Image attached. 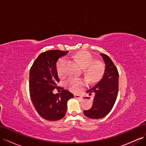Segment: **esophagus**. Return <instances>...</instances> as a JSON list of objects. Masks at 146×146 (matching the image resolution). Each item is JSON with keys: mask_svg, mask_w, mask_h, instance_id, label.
I'll return each mask as SVG.
<instances>
[{"mask_svg": "<svg viewBox=\"0 0 146 146\" xmlns=\"http://www.w3.org/2000/svg\"><path fill=\"white\" fill-rule=\"evenodd\" d=\"M74 98H76V99H78V100L82 99V97L81 96H80V95H78V94H75Z\"/></svg>", "mask_w": 146, "mask_h": 146, "instance_id": "esophagus-1", "label": "esophagus"}]
</instances>
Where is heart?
Returning <instances> with one entry per match:
<instances>
[{
	"instance_id": "1",
	"label": "heart",
	"mask_w": 146,
	"mask_h": 146,
	"mask_svg": "<svg viewBox=\"0 0 146 146\" xmlns=\"http://www.w3.org/2000/svg\"><path fill=\"white\" fill-rule=\"evenodd\" d=\"M74 59L79 65L85 69L88 77L91 79H94L100 76L102 70V65L100 62H93V58L89 53L81 51L74 55ZM66 62V58L62 57L56 63V70L58 75L62 76L64 74V69ZM84 79L79 78L69 77L64 82L66 87L73 93H78L83 89L85 85Z\"/></svg>"
}]
</instances>
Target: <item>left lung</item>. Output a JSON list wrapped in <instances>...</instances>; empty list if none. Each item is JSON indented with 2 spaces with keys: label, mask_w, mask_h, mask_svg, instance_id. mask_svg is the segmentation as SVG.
I'll return each instance as SVG.
<instances>
[{
  "label": "left lung",
  "mask_w": 146,
  "mask_h": 146,
  "mask_svg": "<svg viewBox=\"0 0 146 146\" xmlns=\"http://www.w3.org/2000/svg\"><path fill=\"white\" fill-rule=\"evenodd\" d=\"M100 55L105 64L103 74L100 80L86 91L90 93L94 92L95 95L92 108L84 111L86 117L93 119H101L111 112L119 90V72L117 68L108 55L104 53H100Z\"/></svg>",
  "instance_id": "obj_1"
}]
</instances>
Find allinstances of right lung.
<instances>
[{
	"label": "right lung",
	"mask_w": 146,
	"mask_h": 146,
	"mask_svg": "<svg viewBox=\"0 0 146 146\" xmlns=\"http://www.w3.org/2000/svg\"><path fill=\"white\" fill-rule=\"evenodd\" d=\"M68 51L48 50L38 55L29 71V92L37 112L44 119L56 121L63 118L67 111V102L74 94L62 89L59 94H53L60 82L56 70L59 58Z\"/></svg>",
	"instance_id": "right-lung-1"
}]
</instances>
